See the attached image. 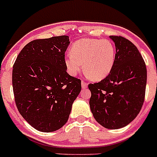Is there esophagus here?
Returning <instances> with one entry per match:
<instances>
[{"label": "esophagus", "instance_id": "1", "mask_svg": "<svg viewBox=\"0 0 157 157\" xmlns=\"http://www.w3.org/2000/svg\"><path fill=\"white\" fill-rule=\"evenodd\" d=\"M87 84L88 83H86V82H84L83 80H82V83H81V85H82V88L83 89H86L87 87Z\"/></svg>", "mask_w": 157, "mask_h": 157}]
</instances>
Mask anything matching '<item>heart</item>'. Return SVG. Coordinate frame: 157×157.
I'll use <instances>...</instances> for the list:
<instances>
[{
	"instance_id": "1",
	"label": "heart",
	"mask_w": 157,
	"mask_h": 157,
	"mask_svg": "<svg viewBox=\"0 0 157 157\" xmlns=\"http://www.w3.org/2000/svg\"><path fill=\"white\" fill-rule=\"evenodd\" d=\"M65 57L69 74L75 76L83 69L88 78L100 81L108 77L115 63V45L108 39H83L73 44Z\"/></svg>"
}]
</instances>
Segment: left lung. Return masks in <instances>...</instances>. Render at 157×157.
I'll use <instances>...</instances> for the list:
<instances>
[{
    "label": "left lung",
    "mask_w": 157,
    "mask_h": 157,
    "mask_svg": "<svg viewBox=\"0 0 157 157\" xmlns=\"http://www.w3.org/2000/svg\"><path fill=\"white\" fill-rule=\"evenodd\" d=\"M116 49L112 72L100 82L90 83V108L98 122L118 129L129 124L143 107L146 94V63L137 47L125 38L111 36Z\"/></svg>",
    "instance_id": "8db88e82"
}]
</instances>
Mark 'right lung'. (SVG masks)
<instances>
[{
  "mask_svg": "<svg viewBox=\"0 0 157 157\" xmlns=\"http://www.w3.org/2000/svg\"><path fill=\"white\" fill-rule=\"evenodd\" d=\"M69 36L29 42L12 70L14 101L19 113L38 131H56L67 123L81 80L69 75L65 52Z\"/></svg>",
  "mask_w": 157,
  "mask_h": 157,
  "instance_id": "add662e5",
  "label": "right lung"
}]
</instances>
